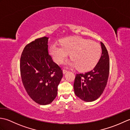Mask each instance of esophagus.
Here are the masks:
<instances>
[{
    "label": "esophagus",
    "instance_id": "1",
    "mask_svg": "<svg viewBox=\"0 0 130 130\" xmlns=\"http://www.w3.org/2000/svg\"><path fill=\"white\" fill-rule=\"evenodd\" d=\"M62 72H63V74H66V73H67L68 72V71L63 69V70H62Z\"/></svg>",
    "mask_w": 130,
    "mask_h": 130
}]
</instances>
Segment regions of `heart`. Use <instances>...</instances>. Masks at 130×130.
<instances>
[{"instance_id":"1","label":"heart","mask_w":130,"mask_h":130,"mask_svg":"<svg viewBox=\"0 0 130 130\" xmlns=\"http://www.w3.org/2000/svg\"><path fill=\"white\" fill-rule=\"evenodd\" d=\"M50 54L57 63H62L70 54L72 58L66 63L80 71L92 69L97 64L101 55V48L97 43L80 37H70L61 40V45L53 44Z\"/></svg>"}]
</instances>
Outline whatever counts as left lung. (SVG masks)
I'll use <instances>...</instances> for the list:
<instances>
[{
    "label": "left lung",
    "instance_id": "obj_1",
    "mask_svg": "<svg viewBox=\"0 0 130 130\" xmlns=\"http://www.w3.org/2000/svg\"><path fill=\"white\" fill-rule=\"evenodd\" d=\"M102 55L92 70L84 74H77L74 83L75 95L85 102L97 99L106 87L109 76V59L106 46L101 42Z\"/></svg>",
    "mask_w": 130,
    "mask_h": 130
}]
</instances>
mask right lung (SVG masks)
Masks as SVG:
<instances>
[{"label":"right lung","instance_id":"right-lung-1","mask_svg":"<svg viewBox=\"0 0 130 130\" xmlns=\"http://www.w3.org/2000/svg\"><path fill=\"white\" fill-rule=\"evenodd\" d=\"M48 40L43 37L27 45L20 61L22 80L26 92L40 105L54 100L63 76L62 70L48 55Z\"/></svg>","mask_w":130,"mask_h":130}]
</instances>
